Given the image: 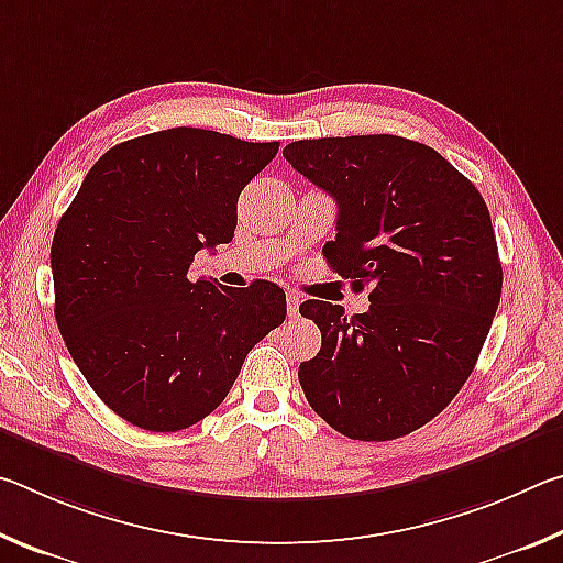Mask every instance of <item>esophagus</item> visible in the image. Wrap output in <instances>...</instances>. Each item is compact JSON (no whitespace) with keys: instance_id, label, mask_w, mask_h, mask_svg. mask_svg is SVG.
<instances>
[{"instance_id":"obj_1","label":"esophagus","mask_w":563,"mask_h":563,"mask_svg":"<svg viewBox=\"0 0 563 563\" xmlns=\"http://www.w3.org/2000/svg\"><path fill=\"white\" fill-rule=\"evenodd\" d=\"M300 312V295L298 292H288V316L298 318Z\"/></svg>"}]
</instances>
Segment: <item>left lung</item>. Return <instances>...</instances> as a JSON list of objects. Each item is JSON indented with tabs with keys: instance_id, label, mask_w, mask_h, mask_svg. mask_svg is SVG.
Returning <instances> with one entry per match:
<instances>
[{
	"instance_id": "left-lung-1",
	"label": "left lung",
	"mask_w": 563,
	"mask_h": 563,
	"mask_svg": "<svg viewBox=\"0 0 563 563\" xmlns=\"http://www.w3.org/2000/svg\"><path fill=\"white\" fill-rule=\"evenodd\" d=\"M288 164L338 201L330 268L373 285L369 310L305 300L322 347L298 379L350 440L387 442L430 422L472 375L501 298L487 203L450 161L402 136L292 141Z\"/></svg>"
}]
</instances>
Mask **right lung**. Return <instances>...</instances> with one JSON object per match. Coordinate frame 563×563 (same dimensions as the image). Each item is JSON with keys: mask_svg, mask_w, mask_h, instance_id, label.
<instances>
[{"mask_svg": "<svg viewBox=\"0 0 563 563\" xmlns=\"http://www.w3.org/2000/svg\"><path fill=\"white\" fill-rule=\"evenodd\" d=\"M278 146L188 126L123 141L56 225V325L101 402L141 430L201 422L285 320L275 283L188 278L201 247L233 241L238 196Z\"/></svg>", "mask_w": 563, "mask_h": 563, "instance_id": "obj_1", "label": "right lung"}]
</instances>
